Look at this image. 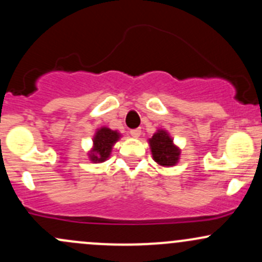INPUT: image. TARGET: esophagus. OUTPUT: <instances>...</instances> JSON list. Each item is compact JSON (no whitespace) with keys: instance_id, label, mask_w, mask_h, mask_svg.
Returning <instances> with one entry per match:
<instances>
[{"instance_id":"obj_1","label":"esophagus","mask_w":262,"mask_h":262,"mask_svg":"<svg viewBox=\"0 0 262 262\" xmlns=\"http://www.w3.org/2000/svg\"><path fill=\"white\" fill-rule=\"evenodd\" d=\"M140 133H142V130H140L139 128L132 129V130H130V136L133 137V138H138V137L140 136Z\"/></svg>"}]
</instances>
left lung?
Segmentation results:
<instances>
[{"instance_id": "1", "label": "left lung", "mask_w": 262, "mask_h": 262, "mask_svg": "<svg viewBox=\"0 0 262 262\" xmlns=\"http://www.w3.org/2000/svg\"><path fill=\"white\" fill-rule=\"evenodd\" d=\"M153 159L162 166H173L179 160L180 150L174 145L173 139L163 129H159L149 139Z\"/></svg>"}]
</instances>
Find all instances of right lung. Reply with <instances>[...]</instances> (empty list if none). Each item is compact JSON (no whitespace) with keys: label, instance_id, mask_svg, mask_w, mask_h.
<instances>
[{"label":"right lung","instance_id":"right-lung-1","mask_svg":"<svg viewBox=\"0 0 262 262\" xmlns=\"http://www.w3.org/2000/svg\"><path fill=\"white\" fill-rule=\"evenodd\" d=\"M120 134L112 129L100 128L97 130L96 136L93 138V149L89 153V158L94 163H102L107 160L111 155L112 146L119 139Z\"/></svg>","mask_w":262,"mask_h":262}]
</instances>
